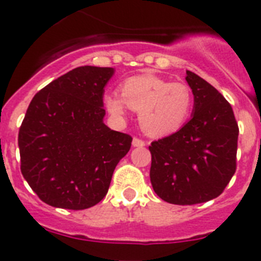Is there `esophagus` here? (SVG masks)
I'll return each mask as SVG.
<instances>
[{"mask_svg":"<svg viewBox=\"0 0 261 261\" xmlns=\"http://www.w3.org/2000/svg\"><path fill=\"white\" fill-rule=\"evenodd\" d=\"M132 144H133V146H136V147L145 146V141H144V140H141V138H138V137L133 138Z\"/></svg>","mask_w":261,"mask_h":261,"instance_id":"1","label":"esophagus"}]
</instances>
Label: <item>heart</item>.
<instances>
[{"mask_svg":"<svg viewBox=\"0 0 261 261\" xmlns=\"http://www.w3.org/2000/svg\"><path fill=\"white\" fill-rule=\"evenodd\" d=\"M105 105L115 116L124 115L129 107L140 114V124L147 135L161 137L184 125L192 111L193 96L186 84L142 74L124 81L120 94H107Z\"/></svg>","mask_w":261,"mask_h":261,"instance_id":"1","label":"heart"}]
</instances>
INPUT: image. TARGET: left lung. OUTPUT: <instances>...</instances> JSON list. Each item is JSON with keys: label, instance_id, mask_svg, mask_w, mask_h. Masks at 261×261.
Wrapping results in <instances>:
<instances>
[{"label": "left lung", "instance_id": "obj_1", "mask_svg": "<svg viewBox=\"0 0 261 261\" xmlns=\"http://www.w3.org/2000/svg\"><path fill=\"white\" fill-rule=\"evenodd\" d=\"M186 80L195 98L192 119L149 146L154 192L176 205L216 199L237 170L239 128L231 106L192 71L187 70Z\"/></svg>", "mask_w": 261, "mask_h": 261}]
</instances>
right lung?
<instances>
[{"label":"right lung","mask_w":261,"mask_h":261,"mask_svg":"<svg viewBox=\"0 0 261 261\" xmlns=\"http://www.w3.org/2000/svg\"><path fill=\"white\" fill-rule=\"evenodd\" d=\"M112 68L80 66L35 94L18 135L20 171L41 201L82 211L102 201L132 137L103 117Z\"/></svg>","instance_id":"right-lung-1"}]
</instances>
